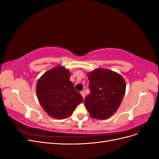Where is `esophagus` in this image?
I'll list each match as a JSON object with an SVG mask.
<instances>
[{"mask_svg":"<svg viewBox=\"0 0 159 159\" xmlns=\"http://www.w3.org/2000/svg\"><path fill=\"white\" fill-rule=\"evenodd\" d=\"M80 93H81V96H82V97H83V98L84 99V98H85V93H84V91H81V92H80Z\"/></svg>","mask_w":159,"mask_h":159,"instance_id":"34e87169","label":"esophagus"}]
</instances>
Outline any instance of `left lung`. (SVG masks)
I'll list each match as a JSON object with an SVG mask.
<instances>
[{"mask_svg": "<svg viewBox=\"0 0 159 159\" xmlns=\"http://www.w3.org/2000/svg\"><path fill=\"white\" fill-rule=\"evenodd\" d=\"M90 93L84 104L91 117L104 120L117 111L125 93L126 84L117 72L98 68L88 73Z\"/></svg>", "mask_w": 159, "mask_h": 159, "instance_id": "1", "label": "left lung"}]
</instances>
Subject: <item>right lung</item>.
<instances>
[{
    "instance_id": "right-lung-1",
    "label": "right lung",
    "mask_w": 159,
    "mask_h": 159,
    "mask_svg": "<svg viewBox=\"0 0 159 159\" xmlns=\"http://www.w3.org/2000/svg\"><path fill=\"white\" fill-rule=\"evenodd\" d=\"M70 71L58 65L46 71L38 80L36 90L42 107L50 117L63 119L70 117L83 101L70 81Z\"/></svg>"
}]
</instances>
